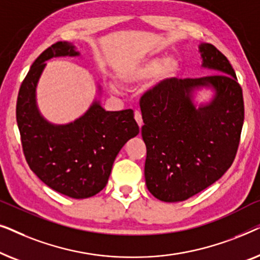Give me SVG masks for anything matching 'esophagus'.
Returning a JSON list of instances; mask_svg holds the SVG:
<instances>
[{
  "label": "esophagus",
  "instance_id": "esophagus-1",
  "mask_svg": "<svg viewBox=\"0 0 260 260\" xmlns=\"http://www.w3.org/2000/svg\"><path fill=\"white\" fill-rule=\"evenodd\" d=\"M135 119H136L138 126L141 127L142 125H143V119H142V115L140 111H135Z\"/></svg>",
  "mask_w": 260,
  "mask_h": 260
}]
</instances>
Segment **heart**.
Masks as SVG:
<instances>
[{"instance_id":"b5f03b06","label":"heart","mask_w":260,"mask_h":260,"mask_svg":"<svg viewBox=\"0 0 260 260\" xmlns=\"http://www.w3.org/2000/svg\"><path fill=\"white\" fill-rule=\"evenodd\" d=\"M179 72V62L177 60L169 58L165 61H161L159 59L148 60L141 65L130 67L120 73V81L125 85H131L140 83L145 79H149L155 74L162 80L172 79ZM110 88L112 91H117L115 85H110Z\"/></svg>"}]
</instances>
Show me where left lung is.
<instances>
[{
  "label": "left lung",
  "instance_id": "obj_1",
  "mask_svg": "<svg viewBox=\"0 0 260 260\" xmlns=\"http://www.w3.org/2000/svg\"><path fill=\"white\" fill-rule=\"evenodd\" d=\"M200 52L202 66L215 74L161 81L140 99L145 183L165 202L184 201L218 181L239 147L244 99L236 72L213 45H201ZM200 86L213 87L216 95L197 109L191 92Z\"/></svg>",
  "mask_w": 260,
  "mask_h": 260
}]
</instances>
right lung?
Listing matches in <instances>:
<instances>
[{"mask_svg": "<svg viewBox=\"0 0 260 260\" xmlns=\"http://www.w3.org/2000/svg\"><path fill=\"white\" fill-rule=\"evenodd\" d=\"M79 53L67 42H56L38 56L21 84L16 120L23 155L45 184L73 199L99 193L108 183L116 156L140 133L133 110L105 111L94 102L79 119L53 125L42 118L35 103V87L46 60Z\"/></svg>", "mask_w": 260, "mask_h": 260, "instance_id": "1", "label": "right lung"}]
</instances>
